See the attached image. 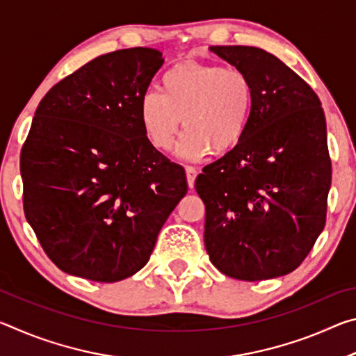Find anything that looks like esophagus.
Listing matches in <instances>:
<instances>
[{
    "label": "esophagus",
    "mask_w": 356,
    "mask_h": 356,
    "mask_svg": "<svg viewBox=\"0 0 356 356\" xmlns=\"http://www.w3.org/2000/svg\"><path fill=\"white\" fill-rule=\"evenodd\" d=\"M185 172H186V182H188L190 188H193V185H195V180L197 176V170L195 166H186L185 168Z\"/></svg>",
    "instance_id": "34e87169"
}]
</instances>
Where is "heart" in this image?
<instances>
[{"instance_id":"b5f03b06","label":"heart","mask_w":356,"mask_h":356,"mask_svg":"<svg viewBox=\"0 0 356 356\" xmlns=\"http://www.w3.org/2000/svg\"><path fill=\"white\" fill-rule=\"evenodd\" d=\"M159 92H147L140 106L143 131L155 149L171 150L182 122L186 131L179 154L188 160L202 159L210 149L226 154L248 134L254 84L236 65L177 64L161 76Z\"/></svg>"}]
</instances>
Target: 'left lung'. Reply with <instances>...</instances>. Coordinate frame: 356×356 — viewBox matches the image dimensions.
I'll return each instance as SVG.
<instances>
[{"label":"left lung","instance_id":"left-lung-1","mask_svg":"<svg viewBox=\"0 0 356 356\" xmlns=\"http://www.w3.org/2000/svg\"><path fill=\"white\" fill-rule=\"evenodd\" d=\"M210 51L251 76L254 113L242 143L196 177L206 204L204 243L226 276L278 278L305 261L327 220L331 160L321 100L262 48Z\"/></svg>","mask_w":356,"mask_h":356}]
</instances>
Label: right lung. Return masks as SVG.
Returning <instances> with one entry per match:
<instances>
[{
  "mask_svg": "<svg viewBox=\"0 0 356 356\" xmlns=\"http://www.w3.org/2000/svg\"><path fill=\"white\" fill-rule=\"evenodd\" d=\"M163 63L146 47L106 53L55 84L34 113L20 155L23 209L65 273L116 282L140 272L186 195L185 170L140 120Z\"/></svg>",
  "mask_w": 356,
  "mask_h": 356,
  "instance_id": "obj_1",
  "label": "right lung"
}]
</instances>
